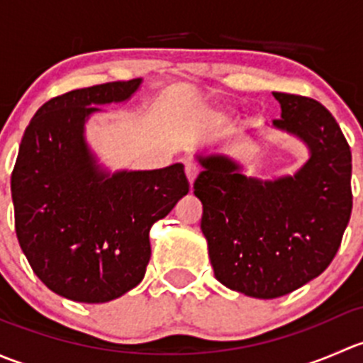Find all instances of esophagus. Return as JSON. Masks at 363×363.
Listing matches in <instances>:
<instances>
[{"mask_svg":"<svg viewBox=\"0 0 363 363\" xmlns=\"http://www.w3.org/2000/svg\"><path fill=\"white\" fill-rule=\"evenodd\" d=\"M199 174H200L199 164H196L195 161H188V163H186V175H188V179H189V184H193V182H195L196 175Z\"/></svg>","mask_w":363,"mask_h":363,"instance_id":"obj_1","label":"esophagus"}]
</instances>
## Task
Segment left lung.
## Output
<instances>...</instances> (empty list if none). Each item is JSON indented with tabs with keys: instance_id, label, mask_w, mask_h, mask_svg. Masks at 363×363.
<instances>
[{
	"instance_id": "1",
	"label": "left lung",
	"mask_w": 363,
	"mask_h": 363,
	"mask_svg": "<svg viewBox=\"0 0 363 363\" xmlns=\"http://www.w3.org/2000/svg\"><path fill=\"white\" fill-rule=\"evenodd\" d=\"M272 128L300 138L309 160L262 181L225 155H196L195 196L216 279L255 298H277L320 276L337 252L353 207L351 151L337 121L313 98L272 93Z\"/></svg>"
}]
</instances>
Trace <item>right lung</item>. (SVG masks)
<instances>
[{"instance_id": "add662e5", "label": "right lung", "mask_w": 363, "mask_h": 363, "mask_svg": "<svg viewBox=\"0 0 363 363\" xmlns=\"http://www.w3.org/2000/svg\"><path fill=\"white\" fill-rule=\"evenodd\" d=\"M140 84L52 98L21 142L12 172L17 239L38 279L75 302H111L133 290L151 258V226L189 191L182 163L112 174L87 145L84 130L98 105L130 100Z\"/></svg>"}]
</instances>
